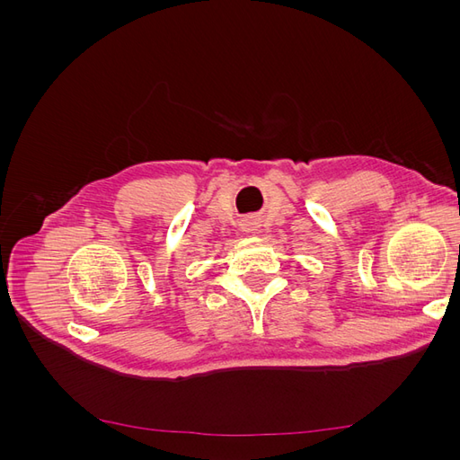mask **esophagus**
I'll return each mask as SVG.
<instances>
[{"label":"esophagus","instance_id":"1","mask_svg":"<svg viewBox=\"0 0 460 460\" xmlns=\"http://www.w3.org/2000/svg\"><path fill=\"white\" fill-rule=\"evenodd\" d=\"M242 230L247 234H257L261 230V218L257 215H249L245 218H242Z\"/></svg>","mask_w":460,"mask_h":460}]
</instances>
